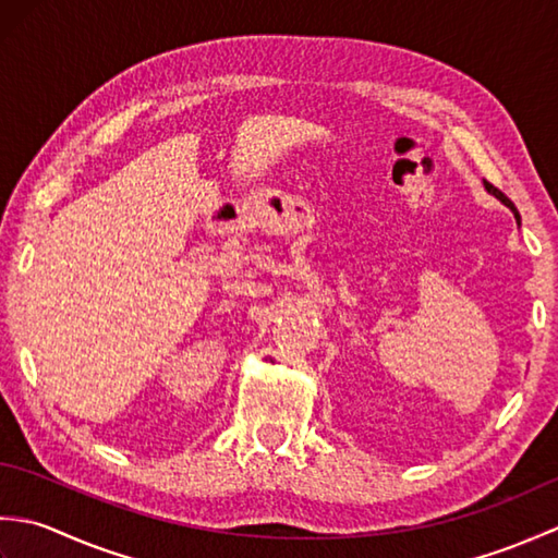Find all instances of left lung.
I'll return each instance as SVG.
<instances>
[{
	"label": "left lung",
	"instance_id": "1",
	"mask_svg": "<svg viewBox=\"0 0 558 558\" xmlns=\"http://www.w3.org/2000/svg\"><path fill=\"white\" fill-rule=\"evenodd\" d=\"M484 186H487V192H489V194H494L496 198H499V201H501V204H506L508 208H511V210L515 213V218H518V210H515V206H513V201H511V198H508V196H506V194L501 192V189H496V186H494V184H489L487 180H484Z\"/></svg>",
	"mask_w": 558,
	"mask_h": 558
}]
</instances>
